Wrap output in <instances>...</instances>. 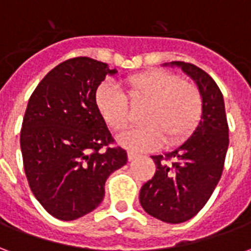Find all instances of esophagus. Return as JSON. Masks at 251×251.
Returning <instances> with one entry per match:
<instances>
[{
	"instance_id": "1",
	"label": "esophagus",
	"mask_w": 251,
	"mask_h": 251,
	"mask_svg": "<svg viewBox=\"0 0 251 251\" xmlns=\"http://www.w3.org/2000/svg\"><path fill=\"white\" fill-rule=\"evenodd\" d=\"M138 157V154L134 152H127V158H129V161H133V160H136Z\"/></svg>"
}]
</instances>
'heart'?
I'll use <instances>...</instances> for the list:
<instances>
[{
	"label": "heart",
	"instance_id": "1",
	"mask_svg": "<svg viewBox=\"0 0 251 251\" xmlns=\"http://www.w3.org/2000/svg\"><path fill=\"white\" fill-rule=\"evenodd\" d=\"M125 94L103 83L95 91L97 110L111 130L125 129L130 106L147 104L141 115L145 125L118 136V142L130 151H153L187 140L203 117V95L192 82L163 70L134 74L124 79Z\"/></svg>",
	"mask_w": 251,
	"mask_h": 251
}]
</instances>
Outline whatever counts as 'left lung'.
<instances>
[{
	"mask_svg": "<svg viewBox=\"0 0 251 251\" xmlns=\"http://www.w3.org/2000/svg\"><path fill=\"white\" fill-rule=\"evenodd\" d=\"M171 64L196 82L203 95V117L184 144L164 156H152L156 174L142 185L140 203L153 218L176 225L194 218L214 192L225 167L228 124L215 80L191 63Z\"/></svg>",
	"mask_w": 251,
	"mask_h": 251,
	"instance_id": "left-lung-1",
	"label": "left lung"
}]
</instances>
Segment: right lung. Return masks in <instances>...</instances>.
<instances>
[{
    "label": "right lung",
    "mask_w": 251,
    "mask_h": 251,
    "mask_svg": "<svg viewBox=\"0 0 251 251\" xmlns=\"http://www.w3.org/2000/svg\"><path fill=\"white\" fill-rule=\"evenodd\" d=\"M115 72L91 57H72L30 95L20 134L25 176L44 210L60 221L95 210L107 177L127 163L95 106L97 88Z\"/></svg>",
    "instance_id": "obj_1"
}]
</instances>
